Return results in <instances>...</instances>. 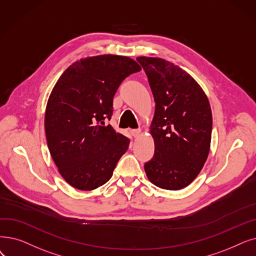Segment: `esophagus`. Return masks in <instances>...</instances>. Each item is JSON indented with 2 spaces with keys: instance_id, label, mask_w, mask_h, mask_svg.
I'll use <instances>...</instances> for the list:
<instances>
[{
  "instance_id": "1",
  "label": "esophagus",
  "mask_w": 256,
  "mask_h": 256,
  "mask_svg": "<svg viewBox=\"0 0 256 256\" xmlns=\"http://www.w3.org/2000/svg\"><path fill=\"white\" fill-rule=\"evenodd\" d=\"M130 132H132V135L134 136L135 138H137L138 136H140V134H141V130L140 128H137V130H130Z\"/></svg>"
}]
</instances>
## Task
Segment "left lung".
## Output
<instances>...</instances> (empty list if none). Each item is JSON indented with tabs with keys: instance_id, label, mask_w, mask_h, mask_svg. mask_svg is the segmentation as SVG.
Returning <instances> with one entry per match:
<instances>
[{
	"instance_id": "1",
	"label": "left lung",
	"mask_w": 256,
	"mask_h": 256,
	"mask_svg": "<svg viewBox=\"0 0 256 256\" xmlns=\"http://www.w3.org/2000/svg\"><path fill=\"white\" fill-rule=\"evenodd\" d=\"M156 102L150 132L154 154L144 164L148 180L168 190L190 185L207 160L212 114L203 88L179 66L139 56Z\"/></svg>"
}]
</instances>
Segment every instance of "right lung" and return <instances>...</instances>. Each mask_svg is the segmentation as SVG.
Wrapping results in <instances>:
<instances>
[{"mask_svg": "<svg viewBox=\"0 0 256 256\" xmlns=\"http://www.w3.org/2000/svg\"><path fill=\"white\" fill-rule=\"evenodd\" d=\"M141 66L128 56L104 54L73 62L55 84L47 102L48 148L62 176L80 190L106 184L130 139L106 126L120 84Z\"/></svg>", "mask_w": 256, "mask_h": 256, "instance_id": "1", "label": "right lung"}]
</instances>
